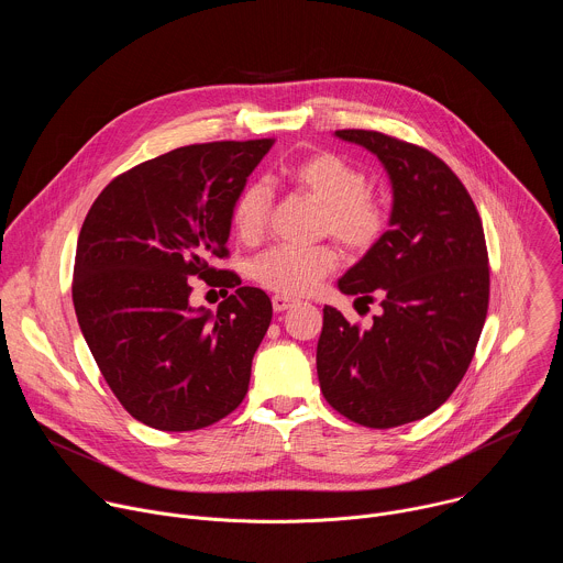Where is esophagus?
Listing matches in <instances>:
<instances>
[{
  "label": "esophagus",
  "mask_w": 563,
  "mask_h": 563,
  "mask_svg": "<svg viewBox=\"0 0 563 563\" xmlns=\"http://www.w3.org/2000/svg\"><path fill=\"white\" fill-rule=\"evenodd\" d=\"M294 305V298H289V296H274L272 298V307H274V311H285V309H289Z\"/></svg>",
  "instance_id": "34e87169"
}]
</instances>
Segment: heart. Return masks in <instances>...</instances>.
Returning <instances> with one entry per match:
<instances>
[{"instance_id": "heart-1", "label": "heart", "mask_w": 563, "mask_h": 563, "mask_svg": "<svg viewBox=\"0 0 563 563\" xmlns=\"http://www.w3.org/2000/svg\"><path fill=\"white\" fill-rule=\"evenodd\" d=\"M283 178L320 205V233L334 235L352 252L369 250L383 235L387 213L367 194V176L345 157L318 151L305 155L283 169ZM272 209V191L263 183H252L238 194L231 209V224L240 240L256 243L263 238ZM339 265L332 247H272L254 258L252 278L280 296L309 294Z\"/></svg>"}]
</instances>
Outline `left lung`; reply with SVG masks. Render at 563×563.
I'll use <instances>...</instances> for the list:
<instances>
[{"label": "left lung", "mask_w": 563, "mask_h": 563, "mask_svg": "<svg viewBox=\"0 0 563 563\" xmlns=\"http://www.w3.org/2000/svg\"><path fill=\"white\" fill-rule=\"evenodd\" d=\"M378 157L389 187L387 231L339 278L378 298L367 330L325 305L316 372L328 404L365 428L432 415L463 378L486 323L490 272L476 207L434 153L376 131H336Z\"/></svg>", "instance_id": "left-lung-1"}]
</instances>
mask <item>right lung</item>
I'll return each instance as SVG.
<instances>
[{"mask_svg": "<svg viewBox=\"0 0 563 563\" xmlns=\"http://www.w3.org/2000/svg\"><path fill=\"white\" fill-rule=\"evenodd\" d=\"M272 140L174 148L118 176L77 238L79 330L124 410L148 428L189 432L233 412L272 323V300L238 287L213 313L191 305L189 278L220 276L231 209Z\"/></svg>", "mask_w": 563, "mask_h": 563, "instance_id": "right-lung-1", "label": "right lung"}]
</instances>
